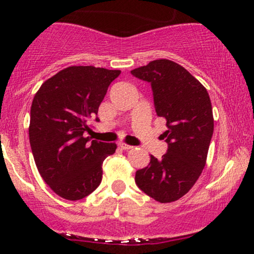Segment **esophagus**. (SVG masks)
Wrapping results in <instances>:
<instances>
[{
  "label": "esophagus",
  "instance_id": "esophagus-1",
  "mask_svg": "<svg viewBox=\"0 0 254 254\" xmlns=\"http://www.w3.org/2000/svg\"><path fill=\"white\" fill-rule=\"evenodd\" d=\"M119 147H121L123 150L132 149V147H131V145H127V144H125V143H119Z\"/></svg>",
  "mask_w": 254,
  "mask_h": 254
}]
</instances>
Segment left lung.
<instances>
[{"mask_svg": "<svg viewBox=\"0 0 254 254\" xmlns=\"http://www.w3.org/2000/svg\"><path fill=\"white\" fill-rule=\"evenodd\" d=\"M149 82L154 107L166 119L161 138L168 148L160 160L150 155L147 167L136 172V185L160 203H170L191 190L205 166L212 133L211 101L197 78L170 60H156L131 70Z\"/></svg>", "mask_w": 254, "mask_h": 254, "instance_id": "left-lung-1", "label": "left lung"}]
</instances>
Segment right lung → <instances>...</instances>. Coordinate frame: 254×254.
Here are the masks:
<instances>
[{"mask_svg": "<svg viewBox=\"0 0 254 254\" xmlns=\"http://www.w3.org/2000/svg\"><path fill=\"white\" fill-rule=\"evenodd\" d=\"M121 74L92 65L69 66L46 80L31 106L30 143L38 171L51 190L78 200L100 185L103 162L115 143L84 136L107 88Z\"/></svg>", "mask_w": 254, "mask_h": 254, "instance_id": "add662e5", "label": "right lung"}]
</instances>
